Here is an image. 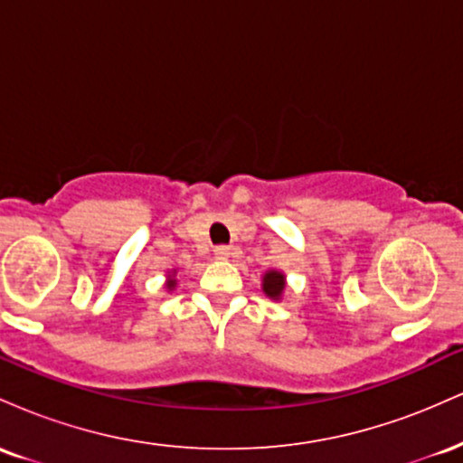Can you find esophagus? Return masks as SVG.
<instances>
[{
  "instance_id": "obj_1",
  "label": "esophagus",
  "mask_w": 463,
  "mask_h": 463,
  "mask_svg": "<svg viewBox=\"0 0 463 463\" xmlns=\"http://www.w3.org/2000/svg\"><path fill=\"white\" fill-rule=\"evenodd\" d=\"M231 250L232 248H228V246H217L215 250H213V252H215V259H220V261H226V259L228 257H231Z\"/></svg>"
}]
</instances>
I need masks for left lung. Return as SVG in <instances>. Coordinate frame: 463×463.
Segmentation results:
<instances>
[{
	"label": "left lung",
	"instance_id": "1",
	"mask_svg": "<svg viewBox=\"0 0 463 463\" xmlns=\"http://www.w3.org/2000/svg\"><path fill=\"white\" fill-rule=\"evenodd\" d=\"M285 289V276L280 272H268L263 276V291L269 298H280Z\"/></svg>",
	"mask_w": 463,
	"mask_h": 463
}]
</instances>
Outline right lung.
I'll list each match as a JSON object with an SVG mask.
<instances>
[{"mask_svg":"<svg viewBox=\"0 0 463 463\" xmlns=\"http://www.w3.org/2000/svg\"><path fill=\"white\" fill-rule=\"evenodd\" d=\"M174 285H176V280H174V279H169V283H167V287H169V289H172V287Z\"/></svg>","mask_w":463,"mask_h":463,"instance_id":"obj_1","label":"right lung"}]
</instances>
